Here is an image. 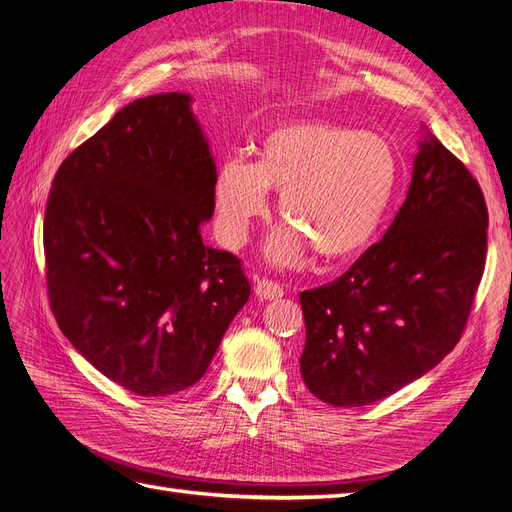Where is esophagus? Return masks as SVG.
<instances>
[{"mask_svg":"<svg viewBox=\"0 0 512 512\" xmlns=\"http://www.w3.org/2000/svg\"><path fill=\"white\" fill-rule=\"evenodd\" d=\"M254 292L260 301H275L284 297V288L273 280H265V277L254 284Z\"/></svg>","mask_w":512,"mask_h":512,"instance_id":"34e87169","label":"esophagus"}]
</instances>
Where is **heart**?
<instances>
[{
  "label": "heart",
  "instance_id": "1",
  "mask_svg": "<svg viewBox=\"0 0 512 512\" xmlns=\"http://www.w3.org/2000/svg\"><path fill=\"white\" fill-rule=\"evenodd\" d=\"M399 156L376 132L303 119L260 136L256 160L232 158L213 185L220 232L241 245L267 215V190L282 194L277 230L267 254L275 265H299L309 245L322 260H348L367 250L391 209L399 185Z\"/></svg>",
  "mask_w": 512,
  "mask_h": 512
}]
</instances>
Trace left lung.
Here are the masks:
<instances>
[{
  "label": "left lung",
  "instance_id": "obj_1",
  "mask_svg": "<svg viewBox=\"0 0 512 512\" xmlns=\"http://www.w3.org/2000/svg\"><path fill=\"white\" fill-rule=\"evenodd\" d=\"M478 181L427 132L406 203L331 284L301 292V376L324 404L367 406L436 367L466 329L487 258Z\"/></svg>",
  "mask_w": 512,
  "mask_h": 512
}]
</instances>
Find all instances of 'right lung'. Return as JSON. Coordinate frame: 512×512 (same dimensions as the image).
Instances as JSON below:
<instances>
[{
	"label": "right lung",
	"mask_w": 512,
	"mask_h": 512,
	"mask_svg": "<svg viewBox=\"0 0 512 512\" xmlns=\"http://www.w3.org/2000/svg\"><path fill=\"white\" fill-rule=\"evenodd\" d=\"M188 94L123 106L61 162L44 213L46 290L70 344L141 397L190 389L250 299L203 241L215 162Z\"/></svg>",
	"instance_id": "1"
}]
</instances>
